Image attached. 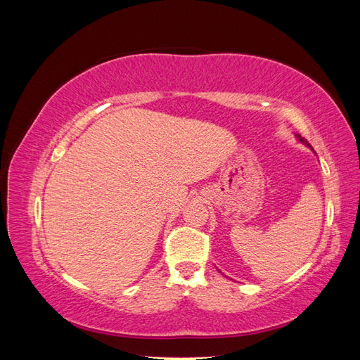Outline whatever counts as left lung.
<instances>
[{
  "label": "left lung",
  "instance_id": "1",
  "mask_svg": "<svg viewBox=\"0 0 360 360\" xmlns=\"http://www.w3.org/2000/svg\"><path fill=\"white\" fill-rule=\"evenodd\" d=\"M297 138H299V141H300V143H304V144H308V143H307V141H303V138H302V136H299V135H297ZM308 147H309V144H308Z\"/></svg>",
  "mask_w": 360,
  "mask_h": 360
}]
</instances>
